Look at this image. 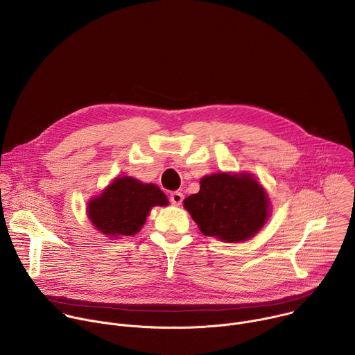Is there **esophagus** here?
<instances>
[{
  "instance_id": "obj_1",
  "label": "esophagus",
  "mask_w": 355,
  "mask_h": 355,
  "mask_svg": "<svg viewBox=\"0 0 355 355\" xmlns=\"http://www.w3.org/2000/svg\"><path fill=\"white\" fill-rule=\"evenodd\" d=\"M170 200H171L173 205H181L182 200H184V195L181 192H178V191H174L170 195Z\"/></svg>"
}]
</instances>
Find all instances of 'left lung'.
Segmentation results:
<instances>
[{
	"instance_id": "obj_1",
	"label": "left lung",
	"mask_w": 355,
	"mask_h": 355,
	"mask_svg": "<svg viewBox=\"0 0 355 355\" xmlns=\"http://www.w3.org/2000/svg\"><path fill=\"white\" fill-rule=\"evenodd\" d=\"M184 208L205 236L239 243L266 225L270 199L252 175L219 173L202 178L199 192L184 199Z\"/></svg>"
}]
</instances>
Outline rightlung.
Here are the masks:
<instances>
[{
  "mask_svg": "<svg viewBox=\"0 0 355 355\" xmlns=\"http://www.w3.org/2000/svg\"><path fill=\"white\" fill-rule=\"evenodd\" d=\"M168 199L155 184H143L132 177H118L99 196L89 200L91 223L107 236L136 234L153 207H166Z\"/></svg>",
  "mask_w": 355,
  "mask_h": 355,
  "instance_id": "1",
  "label": "right lung"
}]
</instances>
